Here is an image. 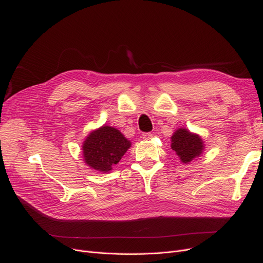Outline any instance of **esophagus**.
<instances>
[{"label":"esophagus","instance_id":"obj_1","mask_svg":"<svg viewBox=\"0 0 263 263\" xmlns=\"http://www.w3.org/2000/svg\"><path fill=\"white\" fill-rule=\"evenodd\" d=\"M153 137V135L151 133H143L142 134V139L144 140H149Z\"/></svg>","mask_w":263,"mask_h":263}]
</instances>
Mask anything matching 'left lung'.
Listing matches in <instances>:
<instances>
[{
  "label": "left lung",
  "instance_id": "8db88e82",
  "mask_svg": "<svg viewBox=\"0 0 263 263\" xmlns=\"http://www.w3.org/2000/svg\"><path fill=\"white\" fill-rule=\"evenodd\" d=\"M171 148L184 164H190L199 157L204 149V144L200 136L191 133L186 128H179L171 137Z\"/></svg>",
  "mask_w": 263,
  "mask_h": 263
}]
</instances>
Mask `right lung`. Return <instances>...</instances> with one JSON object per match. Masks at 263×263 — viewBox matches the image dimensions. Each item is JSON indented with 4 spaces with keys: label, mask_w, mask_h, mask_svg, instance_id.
Wrapping results in <instances>:
<instances>
[{
    "label": "right lung",
    "mask_w": 263,
    "mask_h": 263,
    "mask_svg": "<svg viewBox=\"0 0 263 263\" xmlns=\"http://www.w3.org/2000/svg\"><path fill=\"white\" fill-rule=\"evenodd\" d=\"M132 143L115 127H99L86 137L82 151L85 164L90 168L109 172L126 153Z\"/></svg>",
    "instance_id": "obj_1"
}]
</instances>
